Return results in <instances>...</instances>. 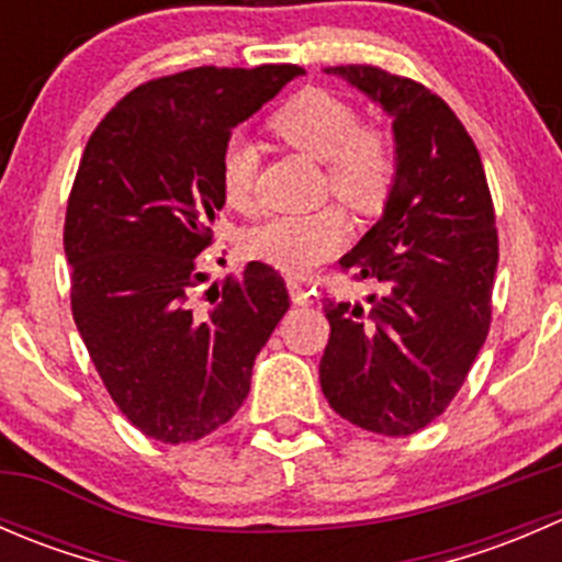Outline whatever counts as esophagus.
Masks as SVG:
<instances>
[{
	"label": "esophagus",
	"instance_id": "34e87169",
	"mask_svg": "<svg viewBox=\"0 0 562 562\" xmlns=\"http://www.w3.org/2000/svg\"><path fill=\"white\" fill-rule=\"evenodd\" d=\"M288 291H291L293 304H299V307H307V304H313V291H307V288H304L299 280H288Z\"/></svg>",
	"mask_w": 562,
	"mask_h": 562
}]
</instances>
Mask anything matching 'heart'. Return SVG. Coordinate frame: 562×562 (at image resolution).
<instances>
[{"label": "heart", "mask_w": 562, "mask_h": 562, "mask_svg": "<svg viewBox=\"0 0 562 562\" xmlns=\"http://www.w3.org/2000/svg\"><path fill=\"white\" fill-rule=\"evenodd\" d=\"M269 130L302 155L326 162V192L359 214H372L386 203L396 179V151L386 130L361 124L359 111L339 94L307 87L291 94L269 116ZM220 195L236 212L255 209V151L245 140L225 144L217 168ZM348 220L337 206L310 214H285L260 223L247 234L252 258L288 271L307 274L337 255L348 241Z\"/></svg>", "instance_id": "1"}]
</instances>
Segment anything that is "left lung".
<instances>
[{
  "instance_id": "8db88e82",
  "label": "left lung",
  "mask_w": 562,
  "mask_h": 562,
  "mask_svg": "<svg viewBox=\"0 0 562 562\" xmlns=\"http://www.w3.org/2000/svg\"><path fill=\"white\" fill-rule=\"evenodd\" d=\"M394 119L396 179L383 217L339 269L378 282L370 307L323 299L321 389L350 424L402 438L462 389L492 323L497 228L479 149L443 98L375 65H339Z\"/></svg>"
}]
</instances>
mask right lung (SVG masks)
Listing matches in <instances>:
<instances>
[{
  "label": "right lung",
  "mask_w": 562,
  "mask_h": 562,
  "mask_svg": "<svg viewBox=\"0 0 562 562\" xmlns=\"http://www.w3.org/2000/svg\"><path fill=\"white\" fill-rule=\"evenodd\" d=\"M302 72L209 65L151 78L83 149L65 214L70 307L108 394L146 438L190 443L234 418L291 307L280 271L260 260L198 296V255L225 203L231 130Z\"/></svg>",
  "instance_id": "add662e5"
}]
</instances>
